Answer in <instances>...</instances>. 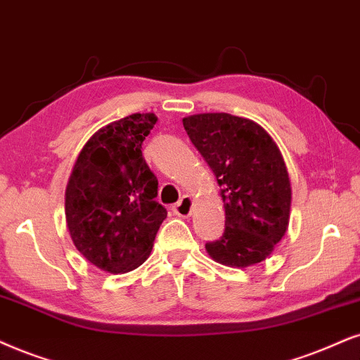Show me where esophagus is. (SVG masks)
<instances>
[{
    "label": "esophagus",
    "instance_id": "esophagus-1",
    "mask_svg": "<svg viewBox=\"0 0 360 360\" xmlns=\"http://www.w3.org/2000/svg\"><path fill=\"white\" fill-rule=\"evenodd\" d=\"M172 211H174V214H177L179 217H189L191 212H193V199H191L189 195H183V198L179 199V202H176L174 206H172Z\"/></svg>",
    "mask_w": 360,
    "mask_h": 360
}]
</instances>
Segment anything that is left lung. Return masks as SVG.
Returning <instances> with one entry per match:
<instances>
[{"instance_id":"obj_1","label":"left lung","mask_w":360,"mask_h":360,"mask_svg":"<svg viewBox=\"0 0 360 360\" xmlns=\"http://www.w3.org/2000/svg\"><path fill=\"white\" fill-rule=\"evenodd\" d=\"M221 188L224 233L206 243L214 261L248 267L266 259L289 224L290 183L279 148L257 122L227 112L183 120Z\"/></svg>"}]
</instances>
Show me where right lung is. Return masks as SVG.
Listing matches in <instances>:
<instances>
[{
	"label": "right lung",
	"instance_id": "right-lung-1",
	"mask_svg": "<svg viewBox=\"0 0 360 360\" xmlns=\"http://www.w3.org/2000/svg\"><path fill=\"white\" fill-rule=\"evenodd\" d=\"M158 117L131 115L104 126L79 153L66 186V222L76 249L99 269L122 274L146 261L167 211L143 141Z\"/></svg>",
	"mask_w": 360,
	"mask_h": 360
}]
</instances>
